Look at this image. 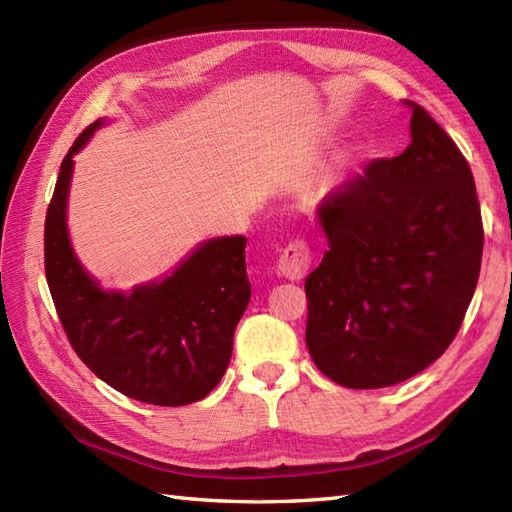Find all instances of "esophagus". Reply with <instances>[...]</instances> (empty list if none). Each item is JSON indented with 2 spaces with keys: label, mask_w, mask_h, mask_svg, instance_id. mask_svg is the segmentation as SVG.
I'll return each mask as SVG.
<instances>
[{
  "label": "esophagus",
  "mask_w": 512,
  "mask_h": 512,
  "mask_svg": "<svg viewBox=\"0 0 512 512\" xmlns=\"http://www.w3.org/2000/svg\"><path fill=\"white\" fill-rule=\"evenodd\" d=\"M310 264H312L310 248L297 239V242H290L284 248V253H281V257H279L277 270L281 277H286L290 281H301L303 277H306Z\"/></svg>",
  "instance_id": "1"
}]
</instances>
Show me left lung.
I'll return each mask as SVG.
<instances>
[{
  "label": "left lung",
  "mask_w": 512,
  "mask_h": 512,
  "mask_svg": "<svg viewBox=\"0 0 512 512\" xmlns=\"http://www.w3.org/2000/svg\"><path fill=\"white\" fill-rule=\"evenodd\" d=\"M411 143L319 202L328 237L306 279L314 365L350 389L402 383L458 334L480 277L482 215L469 162L418 103Z\"/></svg>",
  "instance_id": "1"
}]
</instances>
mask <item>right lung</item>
I'll return each mask as SVG.
<instances>
[{"instance_id": "1", "label": "right lung", "mask_w": 512, "mask_h": 512, "mask_svg": "<svg viewBox=\"0 0 512 512\" xmlns=\"http://www.w3.org/2000/svg\"><path fill=\"white\" fill-rule=\"evenodd\" d=\"M105 123L85 129L61 162L43 233L50 295L74 352L103 383L149 405H191L211 394L231 361L250 301L246 237L206 239L132 292L103 288L72 248L68 198L72 158Z\"/></svg>"}]
</instances>
